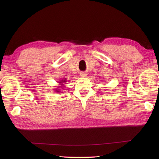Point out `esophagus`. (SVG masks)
<instances>
[{"label": "esophagus", "mask_w": 159, "mask_h": 159, "mask_svg": "<svg viewBox=\"0 0 159 159\" xmlns=\"http://www.w3.org/2000/svg\"><path fill=\"white\" fill-rule=\"evenodd\" d=\"M86 75H87V74H86L85 72H81V73H80V76L82 77V78H84Z\"/></svg>", "instance_id": "obj_1"}]
</instances>
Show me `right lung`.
Here are the masks:
<instances>
[{"instance_id":"add662e5","label":"right lung","mask_w":159,"mask_h":159,"mask_svg":"<svg viewBox=\"0 0 159 159\" xmlns=\"http://www.w3.org/2000/svg\"><path fill=\"white\" fill-rule=\"evenodd\" d=\"M67 81V80L65 78L64 80H61L60 81H58V83H59V85H60L59 87H60V88H61V89H64L63 88L64 87H65V85L64 84H66V82ZM60 89H54L55 91H55V92H56V93H61V91H60Z\"/></svg>"}]
</instances>
